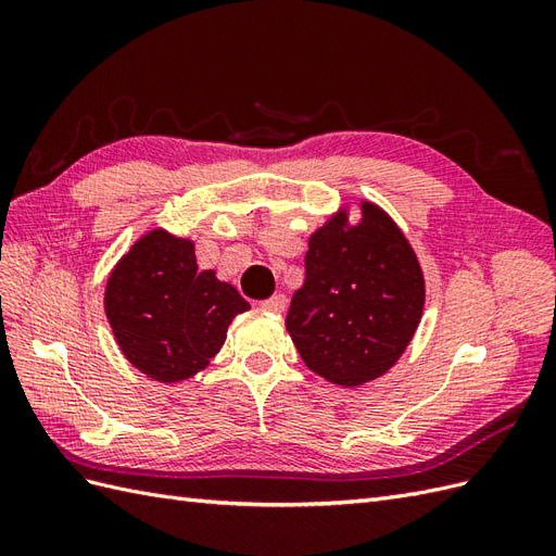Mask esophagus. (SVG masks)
<instances>
[{
    "label": "esophagus",
    "instance_id": "esophagus-1",
    "mask_svg": "<svg viewBox=\"0 0 556 556\" xmlns=\"http://www.w3.org/2000/svg\"><path fill=\"white\" fill-rule=\"evenodd\" d=\"M285 306H288V299H285V294H274L271 299L262 301V308L268 313H282Z\"/></svg>",
    "mask_w": 556,
    "mask_h": 556
}]
</instances>
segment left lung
Returning a JSON list of instances; mask_svg holds the SVG:
<instances>
[{
	"instance_id": "obj_1",
	"label": "left lung",
	"mask_w": 556,
	"mask_h": 556,
	"mask_svg": "<svg viewBox=\"0 0 556 556\" xmlns=\"http://www.w3.org/2000/svg\"><path fill=\"white\" fill-rule=\"evenodd\" d=\"M350 225L341 208L308 239L306 280L288 319L313 374L341 387L384 376L406 352L425 308V276L396 223L371 201Z\"/></svg>"
}]
</instances>
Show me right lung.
Instances as JSON below:
<instances>
[{"mask_svg": "<svg viewBox=\"0 0 556 556\" xmlns=\"http://www.w3.org/2000/svg\"><path fill=\"white\" fill-rule=\"evenodd\" d=\"M250 304L215 271H199L194 241L150 229L113 266L104 311L125 359L148 378L180 382L220 352Z\"/></svg>", "mask_w": 556, "mask_h": 556, "instance_id": "1", "label": "right lung"}]
</instances>
